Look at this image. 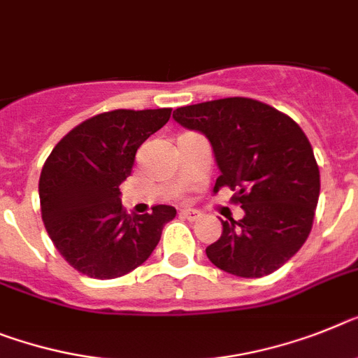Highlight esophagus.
<instances>
[{
	"label": "esophagus",
	"mask_w": 358,
	"mask_h": 358,
	"mask_svg": "<svg viewBox=\"0 0 358 358\" xmlns=\"http://www.w3.org/2000/svg\"><path fill=\"white\" fill-rule=\"evenodd\" d=\"M180 215L184 216V218H187V220L194 222V220H198L200 216H202V213L196 211V209H182V211H180Z\"/></svg>",
	"instance_id": "esophagus-1"
}]
</instances>
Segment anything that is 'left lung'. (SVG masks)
<instances>
[{
	"mask_svg": "<svg viewBox=\"0 0 358 358\" xmlns=\"http://www.w3.org/2000/svg\"><path fill=\"white\" fill-rule=\"evenodd\" d=\"M173 118L206 134L220 169L213 193L229 187L245 213L238 222L222 220L207 258L244 278L276 271L304 245L320 193L304 131L271 105L240 96L178 107Z\"/></svg>",
	"mask_w": 358,
	"mask_h": 358,
	"instance_id": "8db88e82",
	"label": "left lung"
}]
</instances>
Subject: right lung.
Instances as JSON below:
<instances>
[{"instance_id": "right-lung-1", "label": "right lung", "mask_w": 358, "mask_h": 358, "mask_svg": "<svg viewBox=\"0 0 358 358\" xmlns=\"http://www.w3.org/2000/svg\"><path fill=\"white\" fill-rule=\"evenodd\" d=\"M171 109L96 114L56 143L40 176L41 218L52 244L76 271L118 278L142 266L176 216L171 206L129 215L120 184L131 176L138 147L169 122Z\"/></svg>"}]
</instances>
